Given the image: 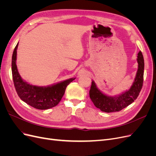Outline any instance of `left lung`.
Here are the masks:
<instances>
[{
	"label": "left lung",
	"instance_id": "left-lung-1",
	"mask_svg": "<svg viewBox=\"0 0 156 156\" xmlns=\"http://www.w3.org/2000/svg\"><path fill=\"white\" fill-rule=\"evenodd\" d=\"M138 70L135 81L128 91L117 97H109L103 94L97 88L95 83L92 82L89 95L94 105L105 112H118L133 103L139 95L142 89L144 79V62L142 52L139 51L137 56Z\"/></svg>",
	"mask_w": 156,
	"mask_h": 156
}]
</instances>
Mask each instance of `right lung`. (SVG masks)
<instances>
[{
  "instance_id": "obj_1",
  "label": "right lung",
  "mask_w": 156,
  "mask_h": 156,
  "mask_svg": "<svg viewBox=\"0 0 156 156\" xmlns=\"http://www.w3.org/2000/svg\"><path fill=\"white\" fill-rule=\"evenodd\" d=\"M18 44L13 52L12 72L14 87L21 100L31 107L40 110L48 109L58 104L63 97L66 88L75 78L61 82L48 87H39L25 82L18 73L16 55Z\"/></svg>"
}]
</instances>
